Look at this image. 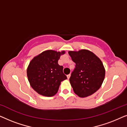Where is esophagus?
<instances>
[{"instance_id":"obj_1","label":"esophagus","mask_w":127,"mask_h":127,"mask_svg":"<svg viewBox=\"0 0 127 127\" xmlns=\"http://www.w3.org/2000/svg\"><path fill=\"white\" fill-rule=\"evenodd\" d=\"M70 74H67V79H69V78H70Z\"/></svg>"}]
</instances>
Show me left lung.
Returning <instances> with one entry per match:
<instances>
[{
    "label": "left lung",
    "instance_id": "1",
    "mask_svg": "<svg viewBox=\"0 0 127 127\" xmlns=\"http://www.w3.org/2000/svg\"><path fill=\"white\" fill-rule=\"evenodd\" d=\"M75 67L69 81L76 94L81 98L90 96L100 87L105 70L100 59L86 50L69 51Z\"/></svg>",
    "mask_w": 127,
    "mask_h": 127
}]
</instances>
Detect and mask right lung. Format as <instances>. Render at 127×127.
Listing matches in <instances>:
<instances>
[{"label":"right lung","instance_id":"add662e5","mask_svg":"<svg viewBox=\"0 0 127 127\" xmlns=\"http://www.w3.org/2000/svg\"><path fill=\"white\" fill-rule=\"evenodd\" d=\"M65 51L47 50L34 57L27 69V76L32 87L38 94L53 96L58 91L61 82L67 79L63 66L58 65L61 55Z\"/></svg>","mask_w":127,"mask_h":127}]
</instances>
